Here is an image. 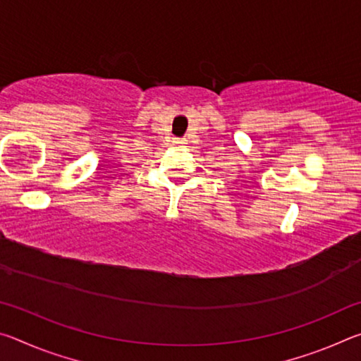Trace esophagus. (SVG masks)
<instances>
[{"label":"esophagus","mask_w":361,"mask_h":361,"mask_svg":"<svg viewBox=\"0 0 361 361\" xmlns=\"http://www.w3.org/2000/svg\"><path fill=\"white\" fill-rule=\"evenodd\" d=\"M186 140L185 138H173V143L175 145H185Z\"/></svg>","instance_id":"1"}]
</instances>
